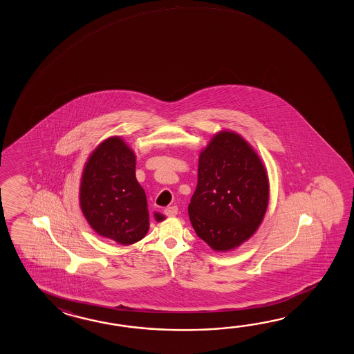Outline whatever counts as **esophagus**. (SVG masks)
<instances>
[{
  "label": "esophagus",
  "mask_w": 354,
  "mask_h": 354,
  "mask_svg": "<svg viewBox=\"0 0 354 354\" xmlns=\"http://www.w3.org/2000/svg\"><path fill=\"white\" fill-rule=\"evenodd\" d=\"M165 212H166L167 216L174 218V216H176V215L178 214V207H177V206H168L166 210H165Z\"/></svg>",
  "instance_id": "esophagus-1"
}]
</instances>
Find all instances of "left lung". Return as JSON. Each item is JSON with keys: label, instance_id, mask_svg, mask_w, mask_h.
Here are the masks:
<instances>
[{"label": "left lung", "instance_id": "1", "mask_svg": "<svg viewBox=\"0 0 354 354\" xmlns=\"http://www.w3.org/2000/svg\"><path fill=\"white\" fill-rule=\"evenodd\" d=\"M270 200L268 176L239 134H215L198 157L188 216L198 238L216 252L239 247L256 233Z\"/></svg>", "mask_w": 354, "mask_h": 354}]
</instances>
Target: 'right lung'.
<instances>
[{
    "mask_svg": "<svg viewBox=\"0 0 354 354\" xmlns=\"http://www.w3.org/2000/svg\"><path fill=\"white\" fill-rule=\"evenodd\" d=\"M136 163L128 144L111 136L92 151L81 178L84 218L98 235L121 245L134 244L149 230L147 196L136 180Z\"/></svg>",
    "mask_w": 354,
    "mask_h": 354,
    "instance_id": "add662e5",
    "label": "right lung"
}]
</instances>
